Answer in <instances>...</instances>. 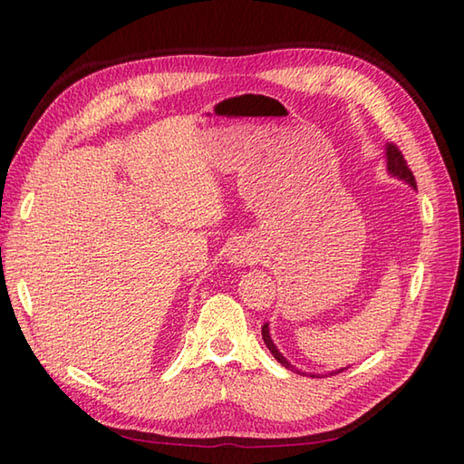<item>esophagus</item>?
Wrapping results in <instances>:
<instances>
[{"label": "esophagus", "instance_id": "esophagus-1", "mask_svg": "<svg viewBox=\"0 0 464 464\" xmlns=\"http://www.w3.org/2000/svg\"><path fill=\"white\" fill-rule=\"evenodd\" d=\"M227 259H229V263L235 265V267H239V265L255 263V259H257V255H255V251L251 249L249 243L235 241L231 247H229V253H227Z\"/></svg>", "mask_w": 464, "mask_h": 464}]
</instances>
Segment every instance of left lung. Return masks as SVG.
I'll return each mask as SVG.
<instances>
[{
    "label": "left lung",
    "mask_w": 464,
    "mask_h": 464,
    "mask_svg": "<svg viewBox=\"0 0 464 464\" xmlns=\"http://www.w3.org/2000/svg\"><path fill=\"white\" fill-rule=\"evenodd\" d=\"M384 160H387V171H389V175H391V177H395V179H399V181H405L409 187H412V189H417L415 175H412V171L409 169L407 161L402 160V153L397 150V145H392V143H387V145H384ZM261 334H263V341H265V344H267V349L271 351L273 357L277 359V361L283 364L285 369H289V371L297 372V374H309V377H314V379H321V377H323V374L303 372V371H299L297 367H295V364H291L287 359L283 357V353L277 349V344H275V343H273V339H271L269 323H265V324H263ZM344 369H347V367L334 369V371H331L329 374H337V372H341V371H344Z\"/></svg>",
    "instance_id": "1"
}]
</instances>
